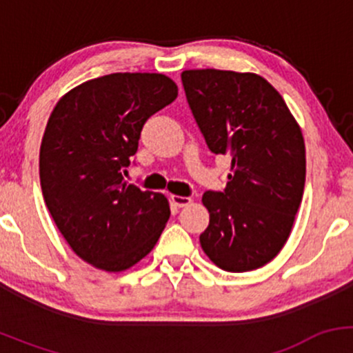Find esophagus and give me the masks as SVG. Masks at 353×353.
Returning <instances> with one entry per match:
<instances>
[{
  "label": "esophagus",
  "instance_id": "esophagus-1",
  "mask_svg": "<svg viewBox=\"0 0 353 353\" xmlns=\"http://www.w3.org/2000/svg\"><path fill=\"white\" fill-rule=\"evenodd\" d=\"M171 201L174 205H177V208H188V205L192 204V199H190V197L182 196H171Z\"/></svg>",
  "mask_w": 353,
  "mask_h": 353
}]
</instances>
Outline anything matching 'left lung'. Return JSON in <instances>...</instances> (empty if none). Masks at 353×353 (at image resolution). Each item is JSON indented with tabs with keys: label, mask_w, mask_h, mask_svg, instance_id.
I'll return each mask as SVG.
<instances>
[{
	"label": "left lung",
	"mask_w": 353,
	"mask_h": 353,
	"mask_svg": "<svg viewBox=\"0 0 353 353\" xmlns=\"http://www.w3.org/2000/svg\"><path fill=\"white\" fill-rule=\"evenodd\" d=\"M185 98L214 154L232 159L224 192L208 190L201 247L217 267L269 264L292 232L305 185V144L285 101L255 72L188 70Z\"/></svg>",
	"instance_id": "left-lung-1"
}]
</instances>
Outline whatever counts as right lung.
Instances as JSON below:
<instances>
[{
    "mask_svg": "<svg viewBox=\"0 0 353 353\" xmlns=\"http://www.w3.org/2000/svg\"><path fill=\"white\" fill-rule=\"evenodd\" d=\"M176 98L161 72H112L72 88L52 109L39 149L43 197L74 254L96 269L137 264L168 224V197L128 184L123 171L145 121Z\"/></svg>",
    "mask_w": 353,
    "mask_h": 353,
    "instance_id": "right-lung-1",
    "label": "right lung"
}]
</instances>
